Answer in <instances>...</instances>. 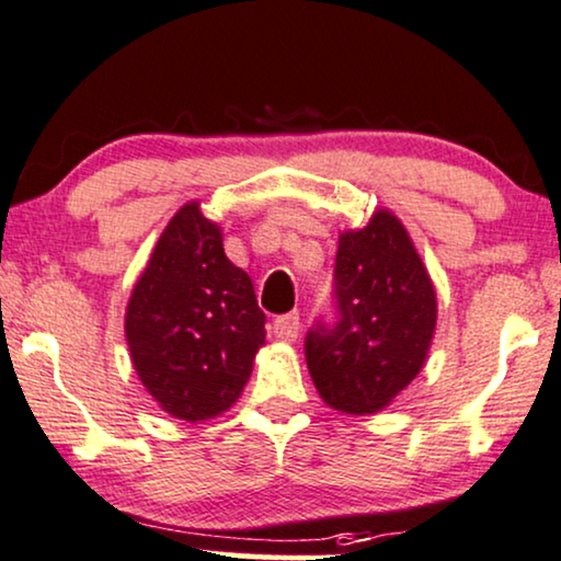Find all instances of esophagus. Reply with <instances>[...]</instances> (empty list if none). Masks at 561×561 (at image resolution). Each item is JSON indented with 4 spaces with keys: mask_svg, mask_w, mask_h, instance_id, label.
Wrapping results in <instances>:
<instances>
[{
    "mask_svg": "<svg viewBox=\"0 0 561 561\" xmlns=\"http://www.w3.org/2000/svg\"><path fill=\"white\" fill-rule=\"evenodd\" d=\"M275 337L283 340V343H294L301 332V319H298V311H290V314H283L273 322Z\"/></svg>",
    "mask_w": 561,
    "mask_h": 561,
    "instance_id": "obj_1",
    "label": "esophagus"
}]
</instances>
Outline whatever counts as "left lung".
<instances>
[{"instance_id": "1", "label": "left lung", "mask_w": 561, "mask_h": 561, "mask_svg": "<svg viewBox=\"0 0 561 561\" xmlns=\"http://www.w3.org/2000/svg\"><path fill=\"white\" fill-rule=\"evenodd\" d=\"M337 324L307 337V366L324 404L376 414L420 374L438 324V296L404 224L387 208L340 234Z\"/></svg>"}]
</instances>
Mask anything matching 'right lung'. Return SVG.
<instances>
[{"label": "right lung", "mask_w": 561, "mask_h": 561, "mask_svg": "<svg viewBox=\"0 0 561 561\" xmlns=\"http://www.w3.org/2000/svg\"><path fill=\"white\" fill-rule=\"evenodd\" d=\"M126 343L144 389L174 420L218 417L250 381L265 314L201 201L185 203L157 239L130 290Z\"/></svg>", "instance_id": "add662e5"}]
</instances>
